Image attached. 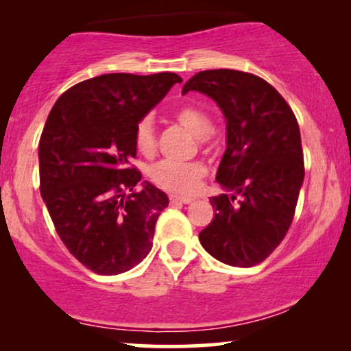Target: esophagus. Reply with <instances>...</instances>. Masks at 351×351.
<instances>
[{"instance_id": "34e87169", "label": "esophagus", "mask_w": 351, "mask_h": 351, "mask_svg": "<svg viewBox=\"0 0 351 351\" xmlns=\"http://www.w3.org/2000/svg\"><path fill=\"white\" fill-rule=\"evenodd\" d=\"M171 203L176 204V203H180V204H190L193 198H189V196H171Z\"/></svg>"}]
</instances>
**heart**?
<instances>
[{"label": "heart", "instance_id": "heart-1", "mask_svg": "<svg viewBox=\"0 0 351 351\" xmlns=\"http://www.w3.org/2000/svg\"><path fill=\"white\" fill-rule=\"evenodd\" d=\"M177 123L189 129L191 134L199 137L201 143H206V137L213 132V123L199 108L184 105L174 112ZM134 143L137 152L145 158L156 155V132L150 118H142L134 129ZM206 166L201 161H161L152 167L150 179L160 189L176 195H191L198 190L201 180L204 179Z\"/></svg>", "mask_w": 351, "mask_h": 351}]
</instances>
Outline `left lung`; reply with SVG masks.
Wrapping results in <instances>:
<instances>
[{
  "mask_svg": "<svg viewBox=\"0 0 351 351\" xmlns=\"http://www.w3.org/2000/svg\"><path fill=\"white\" fill-rule=\"evenodd\" d=\"M189 90L213 97L227 119L215 180L232 195L210 196L215 215L199 243L227 265L254 267L280 246L294 219L305 176L299 123L270 83L246 71H199L182 94Z\"/></svg>",
  "mask_w": 351,
  "mask_h": 351,
  "instance_id": "1",
  "label": "left lung"
}]
</instances>
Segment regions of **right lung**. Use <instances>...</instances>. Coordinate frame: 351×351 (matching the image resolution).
I'll use <instances>...</instances> for the list:
<instances>
[{"label":"right lung","mask_w":351,"mask_h":351,"mask_svg":"<svg viewBox=\"0 0 351 351\" xmlns=\"http://www.w3.org/2000/svg\"><path fill=\"white\" fill-rule=\"evenodd\" d=\"M182 78L108 73L81 81L57 99L40 138V191L56 232L76 261L118 275L141 263L169 204L165 191L136 186V124Z\"/></svg>","instance_id":"add662e5"}]
</instances>
